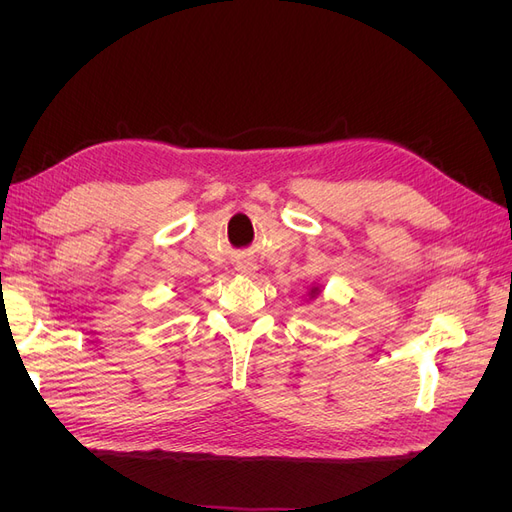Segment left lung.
<instances>
[{"mask_svg":"<svg viewBox=\"0 0 512 512\" xmlns=\"http://www.w3.org/2000/svg\"><path fill=\"white\" fill-rule=\"evenodd\" d=\"M312 292H316V290H312Z\"/></svg>","mask_w":512,"mask_h":512,"instance_id":"left-lung-1","label":"left lung"}]
</instances>
